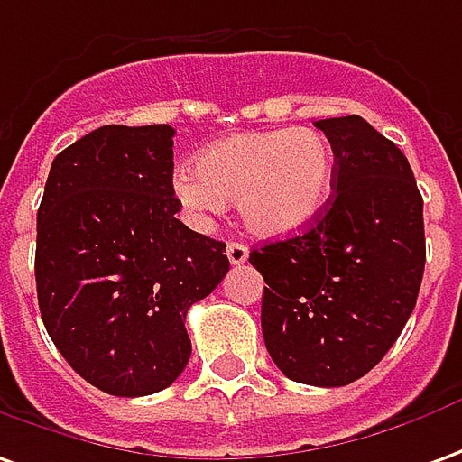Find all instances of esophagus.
Here are the masks:
<instances>
[{
    "mask_svg": "<svg viewBox=\"0 0 462 462\" xmlns=\"http://www.w3.org/2000/svg\"><path fill=\"white\" fill-rule=\"evenodd\" d=\"M247 254H250L247 245H242V242H230V245H227V257H230L232 264L247 263Z\"/></svg>",
    "mask_w": 462,
    "mask_h": 462,
    "instance_id": "1",
    "label": "esophagus"
}]
</instances>
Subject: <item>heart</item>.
<instances>
[{
	"label": "heart",
	"instance_id": "heart-1",
	"mask_svg": "<svg viewBox=\"0 0 462 462\" xmlns=\"http://www.w3.org/2000/svg\"><path fill=\"white\" fill-rule=\"evenodd\" d=\"M332 164L330 142L318 130L240 132L212 142L195 167H180L172 187L195 215H217L237 199L247 230L285 237L328 205Z\"/></svg>",
	"mask_w": 462,
	"mask_h": 462
}]
</instances>
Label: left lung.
<instances>
[{
  "label": "left lung",
  "instance_id": "8db88e82",
  "mask_svg": "<svg viewBox=\"0 0 462 462\" xmlns=\"http://www.w3.org/2000/svg\"><path fill=\"white\" fill-rule=\"evenodd\" d=\"M330 140L332 195L298 237L250 253L264 277L263 335L295 383L340 388L385 357L425 270L422 198L408 157L365 119L315 122Z\"/></svg>",
  "mask_w": 462,
  "mask_h": 462
}]
</instances>
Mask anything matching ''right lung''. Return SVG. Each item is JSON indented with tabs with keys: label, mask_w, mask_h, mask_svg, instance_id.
I'll list each match as a JSON object with an SVG mask.
<instances>
[{
	"label": "right lung",
	"mask_w": 462,
	"mask_h": 462,
	"mask_svg": "<svg viewBox=\"0 0 462 462\" xmlns=\"http://www.w3.org/2000/svg\"><path fill=\"white\" fill-rule=\"evenodd\" d=\"M170 125H107L54 157L37 212V300L77 375L152 395L192 355L187 310L230 270L225 242L177 220Z\"/></svg>",
	"instance_id": "right-lung-1"
}]
</instances>
